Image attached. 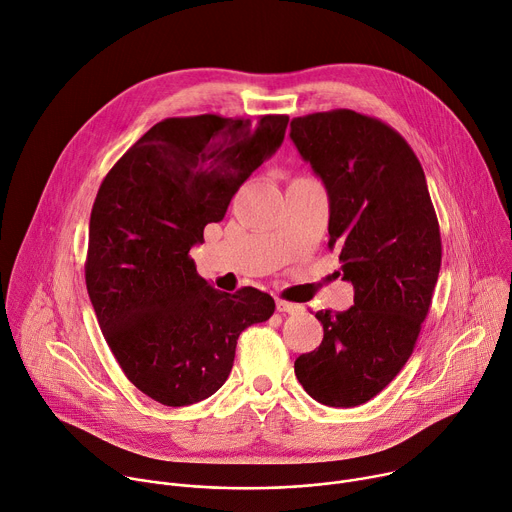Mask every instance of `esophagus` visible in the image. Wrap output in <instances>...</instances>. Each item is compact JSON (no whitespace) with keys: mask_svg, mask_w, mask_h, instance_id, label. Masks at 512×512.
Returning a JSON list of instances; mask_svg holds the SVG:
<instances>
[{"mask_svg":"<svg viewBox=\"0 0 512 512\" xmlns=\"http://www.w3.org/2000/svg\"><path fill=\"white\" fill-rule=\"evenodd\" d=\"M275 308H277V312H286V314H296V312L302 310V306L292 304V302H286V300H282V298L275 300Z\"/></svg>","mask_w":512,"mask_h":512,"instance_id":"1","label":"esophagus"}]
</instances>
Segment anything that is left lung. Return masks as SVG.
Instances as JSON below:
<instances>
[{"label": "left lung", "mask_w": 512, "mask_h": 512, "mask_svg": "<svg viewBox=\"0 0 512 512\" xmlns=\"http://www.w3.org/2000/svg\"><path fill=\"white\" fill-rule=\"evenodd\" d=\"M290 136L329 194V249H339L353 306L320 310L324 337L296 359L320 404L359 406L404 367L429 314L441 232L425 171L404 138L353 110L294 118Z\"/></svg>", "instance_id": "8db88e82"}]
</instances>
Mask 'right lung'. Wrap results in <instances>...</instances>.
I'll return each instance as SVG.
<instances>
[{
  "label": "right lung",
  "mask_w": 512,
  "mask_h": 512,
  "mask_svg": "<svg viewBox=\"0 0 512 512\" xmlns=\"http://www.w3.org/2000/svg\"><path fill=\"white\" fill-rule=\"evenodd\" d=\"M288 120L165 118L100 185L89 218L87 294L124 376L165 406L212 396L230 374L239 335L275 310L255 288L214 290L190 249L284 143Z\"/></svg>",
  "instance_id": "right-lung-1"
}]
</instances>
